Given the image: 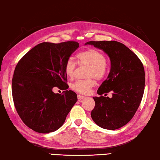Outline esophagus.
<instances>
[{
	"label": "esophagus",
	"instance_id": "obj_1",
	"mask_svg": "<svg viewBox=\"0 0 160 160\" xmlns=\"http://www.w3.org/2000/svg\"><path fill=\"white\" fill-rule=\"evenodd\" d=\"M85 98V96H81V95H78V100H81L84 99V98Z\"/></svg>",
	"mask_w": 160,
	"mask_h": 160
}]
</instances>
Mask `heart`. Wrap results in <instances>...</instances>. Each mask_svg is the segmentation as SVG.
<instances>
[{
  "instance_id": "b5f03b06",
  "label": "heart",
  "mask_w": 160,
  "mask_h": 160,
  "mask_svg": "<svg viewBox=\"0 0 160 160\" xmlns=\"http://www.w3.org/2000/svg\"><path fill=\"white\" fill-rule=\"evenodd\" d=\"M77 61L80 65L89 67L87 76L90 78L84 80L76 81L72 84L71 88L77 93L87 94L90 92L91 88L96 84V81L91 77H94L97 80H101L106 76L107 70L106 57L100 51L90 49L78 53ZM76 68V64L72 60L70 59L67 61L64 65V72L68 78H71L73 76Z\"/></svg>"
}]
</instances>
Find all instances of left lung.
Listing matches in <instances>:
<instances>
[{
	"label": "left lung",
	"instance_id": "1",
	"mask_svg": "<svg viewBox=\"0 0 160 160\" xmlns=\"http://www.w3.org/2000/svg\"><path fill=\"white\" fill-rule=\"evenodd\" d=\"M109 57L111 70L93 97L95 107L91 118L100 127L115 130L127 124L134 116L143 97L145 73L141 60L124 44L111 41H89ZM111 91L112 97L106 96ZM104 94L105 96L102 95Z\"/></svg>",
	"mask_w": 160,
	"mask_h": 160
}]
</instances>
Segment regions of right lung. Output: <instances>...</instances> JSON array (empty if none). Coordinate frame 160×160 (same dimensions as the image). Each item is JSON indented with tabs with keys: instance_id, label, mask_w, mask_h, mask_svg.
<instances>
[{
	"instance_id": "1",
	"label": "right lung",
	"mask_w": 160,
	"mask_h": 160,
	"mask_svg": "<svg viewBox=\"0 0 160 160\" xmlns=\"http://www.w3.org/2000/svg\"><path fill=\"white\" fill-rule=\"evenodd\" d=\"M78 47L75 41L42 42L17 64L12 78L13 103L22 122L34 131L48 133L58 130L77 102L76 93L67 90L64 65ZM55 86L66 91L55 94Z\"/></svg>"
}]
</instances>
